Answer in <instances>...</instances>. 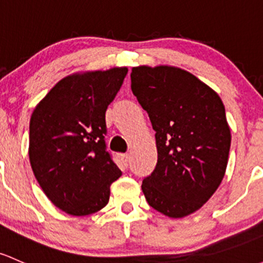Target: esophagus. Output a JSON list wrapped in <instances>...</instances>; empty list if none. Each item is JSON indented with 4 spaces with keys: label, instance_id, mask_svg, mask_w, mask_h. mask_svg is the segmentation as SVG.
I'll return each mask as SVG.
<instances>
[{
    "label": "esophagus",
    "instance_id": "34e87169",
    "mask_svg": "<svg viewBox=\"0 0 263 263\" xmlns=\"http://www.w3.org/2000/svg\"><path fill=\"white\" fill-rule=\"evenodd\" d=\"M118 157L122 160V162L124 165H128V161H129V155L128 154H118Z\"/></svg>",
    "mask_w": 263,
    "mask_h": 263
}]
</instances>
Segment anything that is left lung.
I'll return each mask as SVG.
<instances>
[{
  "label": "left lung",
  "mask_w": 263,
  "mask_h": 263,
  "mask_svg": "<svg viewBox=\"0 0 263 263\" xmlns=\"http://www.w3.org/2000/svg\"><path fill=\"white\" fill-rule=\"evenodd\" d=\"M131 89L156 132L157 164L141 186L146 200L170 218L192 214L226 173L231 129L222 99L193 74L165 65L132 68Z\"/></svg>",
  "instance_id": "8db88e82"
}]
</instances>
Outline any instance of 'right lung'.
I'll use <instances>...</instances> for the list:
<instances>
[{"mask_svg": "<svg viewBox=\"0 0 263 263\" xmlns=\"http://www.w3.org/2000/svg\"><path fill=\"white\" fill-rule=\"evenodd\" d=\"M126 74L113 68L66 77L32 112L30 164L46 197L68 214L104 208L110 184L122 175L104 136L106 110Z\"/></svg>", "mask_w": 263, "mask_h": 263, "instance_id": "1", "label": "right lung"}]
</instances>
